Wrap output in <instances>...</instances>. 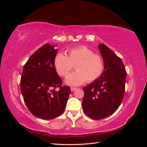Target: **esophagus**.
Segmentation results:
<instances>
[{
  "label": "esophagus",
  "mask_w": 147,
  "mask_h": 147,
  "mask_svg": "<svg viewBox=\"0 0 147 147\" xmlns=\"http://www.w3.org/2000/svg\"><path fill=\"white\" fill-rule=\"evenodd\" d=\"M70 90H71V91H74L75 90H77V88H75V87H71L70 88Z\"/></svg>",
  "instance_id": "1"
}]
</instances>
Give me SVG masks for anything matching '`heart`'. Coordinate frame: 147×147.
Masks as SVG:
<instances>
[{
	"instance_id": "heart-1",
	"label": "heart",
	"mask_w": 147,
	"mask_h": 147,
	"mask_svg": "<svg viewBox=\"0 0 147 147\" xmlns=\"http://www.w3.org/2000/svg\"><path fill=\"white\" fill-rule=\"evenodd\" d=\"M67 56L59 53L54 58V66L61 77H65L75 65L76 71L70 74L66 82L72 85H79L86 82H92L98 79L103 73L104 61L101 56L95 54L86 47L69 49Z\"/></svg>"
}]
</instances>
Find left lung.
I'll return each instance as SVG.
<instances>
[{"mask_svg":"<svg viewBox=\"0 0 147 147\" xmlns=\"http://www.w3.org/2000/svg\"><path fill=\"white\" fill-rule=\"evenodd\" d=\"M99 49L104 63L101 76L83 87V110L94 119L107 117L116 112L125 92L126 71L122 60L103 43Z\"/></svg>","mask_w":147,"mask_h":147,"instance_id":"1","label":"left lung"}]
</instances>
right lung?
<instances>
[{
    "instance_id": "1",
    "label": "right lung",
    "mask_w": 147,
    "mask_h": 147,
    "mask_svg": "<svg viewBox=\"0 0 147 147\" xmlns=\"http://www.w3.org/2000/svg\"><path fill=\"white\" fill-rule=\"evenodd\" d=\"M57 53L55 46L47 43L38 48L24 65L21 91L33 115L43 119H54L64 112L70 88L63 81L54 66Z\"/></svg>"
}]
</instances>
